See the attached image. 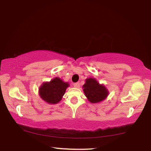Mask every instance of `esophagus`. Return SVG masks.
<instances>
[{
    "label": "esophagus",
    "mask_w": 151,
    "mask_h": 151,
    "mask_svg": "<svg viewBox=\"0 0 151 151\" xmlns=\"http://www.w3.org/2000/svg\"><path fill=\"white\" fill-rule=\"evenodd\" d=\"M73 86H75V87H76V88H79V86H80V83H76L74 84Z\"/></svg>",
    "instance_id": "1"
}]
</instances>
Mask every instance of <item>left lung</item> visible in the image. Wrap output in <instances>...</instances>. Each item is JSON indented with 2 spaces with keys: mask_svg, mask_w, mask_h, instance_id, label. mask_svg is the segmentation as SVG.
Returning <instances> with one entry per match:
<instances>
[{
  "mask_svg": "<svg viewBox=\"0 0 151 151\" xmlns=\"http://www.w3.org/2000/svg\"><path fill=\"white\" fill-rule=\"evenodd\" d=\"M83 88L85 96L91 103H100L109 95L107 88L104 85H100L94 78H86Z\"/></svg>",
  "mask_w": 151,
  "mask_h": 151,
  "instance_id": "1",
  "label": "left lung"
}]
</instances>
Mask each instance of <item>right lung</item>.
I'll use <instances>...</instances> for the list:
<instances>
[{
  "instance_id": "right-lung-1",
  "label": "right lung",
  "mask_w": 151,
  "mask_h": 151,
  "mask_svg": "<svg viewBox=\"0 0 151 151\" xmlns=\"http://www.w3.org/2000/svg\"><path fill=\"white\" fill-rule=\"evenodd\" d=\"M69 84L56 77L50 82H46L40 86L39 95L48 104H57L61 101Z\"/></svg>"
}]
</instances>
